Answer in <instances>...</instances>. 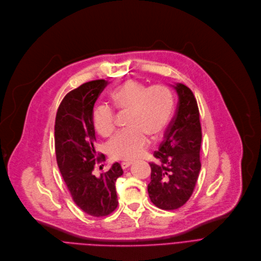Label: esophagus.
I'll list each match as a JSON object with an SVG mask.
<instances>
[{
    "label": "esophagus",
    "mask_w": 261,
    "mask_h": 261,
    "mask_svg": "<svg viewBox=\"0 0 261 261\" xmlns=\"http://www.w3.org/2000/svg\"><path fill=\"white\" fill-rule=\"evenodd\" d=\"M130 165H132V163H130V162H123V163H121V167H122V169H126V168H128Z\"/></svg>",
    "instance_id": "esophagus-1"
}]
</instances>
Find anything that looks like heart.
<instances>
[{
  "label": "heart",
  "mask_w": 261,
  "mask_h": 261,
  "mask_svg": "<svg viewBox=\"0 0 261 261\" xmlns=\"http://www.w3.org/2000/svg\"><path fill=\"white\" fill-rule=\"evenodd\" d=\"M112 105L121 112H128L125 132L115 135L107 143L113 160L134 161L145 151L148 138L156 140L167 129L174 111V96L165 85L148 86L137 79H127L110 94ZM95 130L102 137L115 128L114 110L106 105L95 108L92 114Z\"/></svg>",
  "instance_id": "heart-1"
}]
</instances>
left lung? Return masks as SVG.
<instances>
[{"instance_id":"8db88e82","label":"left lung","mask_w":261,"mask_h":261,"mask_svg":"<svg viewBox=\"0 0 261 261\" xmlns=\"http://www.w3.org/2000/svg\"><path fill=\"white\" fill-rule=\"evenodd\" d=\"M179 95L176 114L170 122L165 140L149 163L151 201L163 210H176L192 195L200 171L201 126L196 98L184 84L175 86Z\"/></svg>"}]
</instances>
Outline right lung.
I'll return each instance as SVG.
<instances>
[{"mask_svg": "<svg viewBox=\"0 0 261 261\" xmlns=\"http://www.w3.org/2000/svg\"><path fill=\"white\" fill-rule=\"evenodd\" d=\"M108 84L98 79L83 83L63 98L57 112L55 142L57 162L74 202L93 217L110 215L118 205L115 182L123 174L115 163L109 171L93 175L95 163L106 161L95 152L92 110L100 92Z\"/></svg>", "mask_w": 261, "mask_h": 261, "instance_id": "obj_1", "label": "right lung"}]
</instances>
